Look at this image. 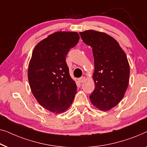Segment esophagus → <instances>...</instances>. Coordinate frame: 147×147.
<instances>
[{"mask_svg": "<svg viewBox=\"0 0 147 147\" xmlns=\"http://www.w3.org/2000/svg\"><path fill=\"white\" fill-rule=\"evenodd\" d=\"M85 80H86V78H85V77H82V78H80V79H79V80H78V82H80V84H82V83L84 82Z\"/></svg>", "mask_w": 147, "mask_h": 147, "instance_id": "esophagus-1", "label": "esophagus"}]
</instances>
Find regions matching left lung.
<instances>
[{
    "mask_svg": "<svg viewBox=\"0 0 147 147\" xmlns=\"http://www.w3.org/2000/svg\"><path fill=\"white\" fill-rule=\"evenodd\" d=\"M83 42L92 48L95 89L91 102L101 111H108L119 103L129 84L130 69L126 54L113 38L92 30L80 32Z\"/></svg>",
    "mask_w": 147,
    "mask_h": 147,
    "instance_id": "8db88e82",
    "label": "left lung"
}]
</instances>
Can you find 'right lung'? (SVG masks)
I'll list each match as a JSON object with an SVG mask.
<instances>
[{"mask_svg": "<svg viewBox=\"0 0 147 147\" xmlns=\"http://www.w3.org/2000/svg\"><path fill=\"white\" fill-rule=\"evenodd\" d=\"M79 40L75 32H57L33 50L28 71L30 86L40 105L52 112L65 111L74 101L77 86L70 77L65 57Z\"/></svg>", "mask_w": 147, "mask_h": 147, "instance_id": "add662e5", "label": "right lung"}]
</instances>
